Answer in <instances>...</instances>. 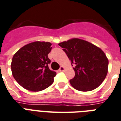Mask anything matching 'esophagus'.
<instances>
[{
    "label": "esophagus",
    "mask_w": 121,
    "mask_h": 121,
    "mask_svg": "<svg viewBox=\"0 0 121 121\" xmlns=\"http://www.w3.org/2000/svg\"><path fill=\"white\" fill-rule=\"evenodd\" d=\"M64 70H65V68L63 66H61L59 69V71H63Z\"/></svg>",
    "instance_id": "esophagus-1"
}]
</instances>
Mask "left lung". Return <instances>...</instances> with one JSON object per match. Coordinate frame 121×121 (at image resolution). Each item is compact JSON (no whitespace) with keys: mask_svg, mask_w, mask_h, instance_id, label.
<instances>
[{"mask_svg":"<svg viewBox=\"0 0 121 121\" xmlns=\"http://www.w3.org/2000/svg\"><path fill=\"white\" fill-rule=\"evenodd\" d=\"M59 45L74 66L75 76L69 82L74 89L92 91L103 83L108 73L109 61L99 48L78 38L61 42Z\"/></svg>","mask_w":121,"mask_h":121,"instance_id":"8db88e82","label":"left lung"}]
</instances>
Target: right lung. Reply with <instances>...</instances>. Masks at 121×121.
<instances>
[{
	"label": "right lung",
	"mask_w": 121,
	"mask_h": 121,
	"mask_svg": "<svg viewBox=\"0 0 121 121\" xmlns=\"http://www.w3.org/2000/svg\"><path fill=\"white\" fill-rule=\"evenodd\" d=\"M52 43L35 42L25 45L13 56L11 63L12 75L25 89L40 91L50 86L56 73L49 69L51 60L48 55Z\"/></svg>",
	"instance_id": "1"
}]
</instances>
